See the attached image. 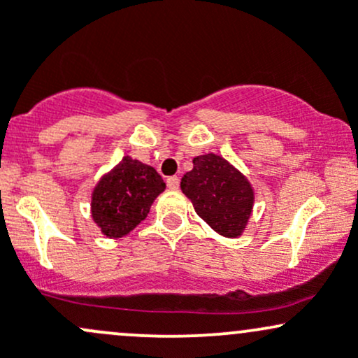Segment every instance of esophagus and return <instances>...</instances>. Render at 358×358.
<instances>
[{"label":"esophagus","instance_id":"1","mask_svg":"<svg viewBox=\"0 0 358 358\" xmlns=\"http://www.w3.org/2000/svg\"><path fill=\"white\" fill-rule=\"evenodd\" d=\"M179 184H180V180H179L178 176H172V178L167 179V186L171 187V189H178Z\"/></svg>","mask_w":358,"mask_h":358}]
</instances>
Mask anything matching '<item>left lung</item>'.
<instances>
[{
  "label": "left lung",
  "mask_w": 358,
  "mask_h": 358,
  "mask_svg": "<svg viewBox=\"0 0 358 358\" xmlns=\"http://www.w3.org/2000/svg\"><path fill=\"white\" fill-rule=\"evenodd\" d=\"M180 189L215 232L230 239L244 232L255 205V191L224 157L215 153L194 157L193 171L180 179Z\"/></svg>",
  "instance_id": "left-lung-1"
}]
</instances>
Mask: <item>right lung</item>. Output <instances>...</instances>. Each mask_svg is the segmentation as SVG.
I'll return each mask as SVG.
<instances>
[{"label": "right lung", "mask_w": 358, "mask_h": 358, "mask_svg": "<svg viewBox=\"0 0 358 358\" xmlns=\"http://www.w3.org/2000/svg\"><path fill=\"white\" fill-rule=\"evenodd\" d=\"M165 189L159 172L124 157L99 180L92 193V217L110 239L126 236L145 220L153 199Z\"/></svg>", "instance_id": "obj_1"}]
</instances>
